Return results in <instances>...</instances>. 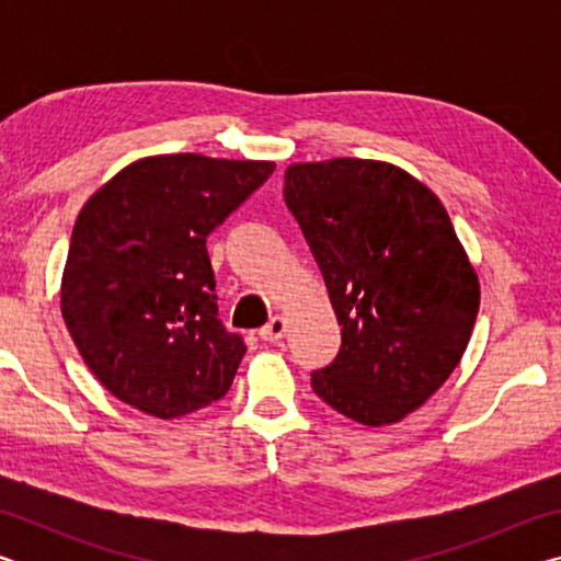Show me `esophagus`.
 <instances>
[{
  "mask_svg": "<svg viewBox=\"0 0 561 561\" xmlns=\"http://www.w3.org/2000/svg\"><path fill=\"white\" fill-rule=\"evenodd\" d=\"M287 327H289L287 317L277 314V317H272V319H270V324H267V327H262V329H260V336H262L264 341H272V344H277V341H282V339H284V334H287Z\"/></svg>",
  "mask_w": 561,
  "mask_h": 561,
  "instance_id": "1",
  "label": "esophagus"
}]
</instances>
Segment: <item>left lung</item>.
I'll list each match as a JSON object with an SVG mask.
<instances>
[{
	"label": "left lung",
	"instance_id": "left-lung-1",
	"mask_svg": "<svg viewBox=\"0 0 561 561\" xmlns=\"http://www.w3.org/2000/svg\"><path fill=\"white\" fill-rule=\"evenodd\" d=\"M284 201L324 274L341 327L311 388L368 428L403 421L460 364L480 279L438 195L383 160L291 163Z\"/></svg>",
	"mask_w": 561,
	"mask_h": 561
}]
</instances>
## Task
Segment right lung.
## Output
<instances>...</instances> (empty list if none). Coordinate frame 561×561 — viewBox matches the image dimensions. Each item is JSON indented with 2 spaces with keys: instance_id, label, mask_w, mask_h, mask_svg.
<instances>
[{
  "instance_id": "right-lung-1",
  "label": "right lung",
  "mask_w": 561,
  "mask_h": 561,
  "mask_svg": "<svg viewBox=\"0 0 561 561\" xmlns=\"http://www.w3.org/2000/svg\"><path fill=\"white\" fill-rule=\"evenodd\" d=\"M274 168L148 156L83 203L61 274V317L118 401L170 421L230 391L247 348L217 319L205 242Z\"/></svg>"
}]
</instances>
